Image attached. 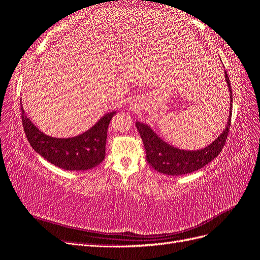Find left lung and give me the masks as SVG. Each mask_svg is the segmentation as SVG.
Returning a JSON list of instances; mask_svg holds the SVG:
<instances>
[{
	"label": "left lung",
	"mask_w": 260,
	"mask_h": 260,
	"mask_svg": "<svg viewBox=\"0 0 260 260\" xmlns=\"http://www.w3.org/2000/svg\"><path fill=\"white\" fill-rule=\"evenodd\" d=\"M224 77L228 90L230 92V108L226 125L220 136L204 148L186 151L172 146L164 141L148 124L137 121V129L145 147L146 160L155 170L168 176L187 175L206 166L221 152L230 130L232 115V91L226 72H224Z\"/></svg>",
	"instance_id": "1"
}]
</instances>
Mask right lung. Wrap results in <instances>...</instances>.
<instances>
[{"mask_svg": "<svg viewBox=\"0 0 260 260\" xmlns=\"http://www.w3.org/2000/svg\"><path fill=\"white\" fill-rule=\"evenodd\" d=\"M23 130L30 145L51 164L64 170L81 171L96 167L105 158L107 129L116 111L107 113L90 129L70 138H54L39 130L20 103Z\"/></svg>", "mask_w": 260, "mask_h": 260, "instance_id": "add662e5", "label": "right lung"}]
</instances>
